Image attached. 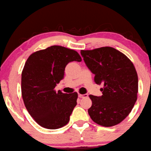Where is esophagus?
<instances>
[{
    "mask_svg": "<svg viewBox=\"0 0 151 151\" xmlns=\"http://www.w3.org/2000/svg\"><path fill=\"white\" fill-rule=\"evenodd\" d=\"M88 96V95L87 94H78V97L81 98H87Z\"/></svg>",
    "mask_w": 151,
    "mask_h": 151,
    "instance_id": "obj_1",
    "label": "esophagus"
}]
</instances>
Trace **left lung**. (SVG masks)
Masks as SVG:
<instances>
[{"mask_svg": "<svg viewBox=\"0 0 151 151\" xmlns=\"http://www.w3.org/2000/svg\"><path fill=\"white\" fill-rule=\"evenodd\" d=\"M81 53L94 82L103 84L102 96L90 95L88 109L93 122L104 127L121 123L132 110L137 99L138 76L133 63L117 49L102 47L81 50Z\"/></svg>", "mask_w": 151, "mask_h": 151, "instance_id": "left-lung-1", "label": "left lung"}]
</instances>
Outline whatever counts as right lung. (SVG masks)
Here are the masks:
<instances>
[{
    "label": "right lung",
    "mask_w": 151,
    "mask_h": 151,
    "mask_svg": "<svg viewBox=\"0 0 151 151\" xmlns=\"http://www.w3.org/2000/svg\"><path fill=\"white\" fill-rule=\"evenodd\" d=\"M81 62L75 50L53 45L33 53L22 73V96L27 110L42 127L57 129L67 125L76 105L78 94L55 90L64 78L68 63Z\"/></svg>",
    "instance_id": "1"
}]
</instances>
